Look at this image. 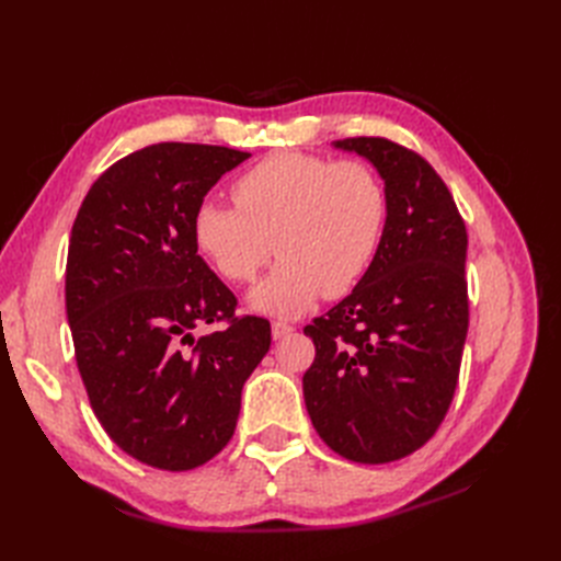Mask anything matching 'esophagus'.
<instances>
[{
	"label": "esophagus",
	"instance_id": "esophagus-1",
	"mask_svg": "<svg viewBox=\"0 0 561 561\" xmlns=\"http://www.w3.org/2000/svg\"><path fill=\"white\" fill-rule=\"evenodd\" d=\"M290 332H293V325H287V322H283V320L271 322V334H274V339H283Z\"/></svg>",
	"mask_w": 561,
	"mask_h": 561
}]
</instances>
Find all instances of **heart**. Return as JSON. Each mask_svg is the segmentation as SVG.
Instances as JSON below:
<instances>
[{"instance_id": "b5f03b06", "label": "heart", "mask_w": 561, "mask_h": 561, "mask_svg": "<svg viewBox=\"0 0 561 561\" xmlns=\"http://www.w3.org/2000/svg\"><path fill=\"white\" fill-rule=\"evenodd\" d=\"M236 206L201 201L192 231L196 248L222 278L250 283L276 252L271 276L252 304L297 316L325 293H351L375 262L388 219V194L365 161L276 151L231 184Z\"/></svg>"}]
</instances>
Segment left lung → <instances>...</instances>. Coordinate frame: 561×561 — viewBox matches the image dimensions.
<instances>
[{"instance_id":"1","label":"left lung","mask_w":561,"mask_h":561,"mask_svg":"<svg viewBox=\"0 0 561 561\" xmlns=\"http://www.w3.org/2000/svg\"><path fill=\"white\" fill-rule=\"evenodd\" d=\"M386 182L388 219L375 262L353 293L304 334L316 358L304 402L332 451L390 463L445 421L468 334V233L435 168L386 138H344Z\"/></svg>"}]
</instances>
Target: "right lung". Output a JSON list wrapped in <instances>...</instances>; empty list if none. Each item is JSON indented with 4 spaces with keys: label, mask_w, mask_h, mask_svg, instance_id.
I'll list each match as a JSON object with an SVG mask.
<instances>
[{
    "label": "right lung",
    "mask_w": 561,
    "mask_h": 561,
    "mask_svg": "<svg viewBox=\"0 0 561 561\" xmlns=\"http://www.w3.org/2000/svg\"><path fill=\"white\" fill-rule=\"evenodd\" d=\"M248 157L149 145L112 163L75 219L65 307L79 375L100 426L151 468L192 470L227 447L271 346L268 320L236 316L192 231L210 186ZM206 324L218 328L196 337Z\"/></svg>",
    "instance_id": "1"
}]
</instances>
